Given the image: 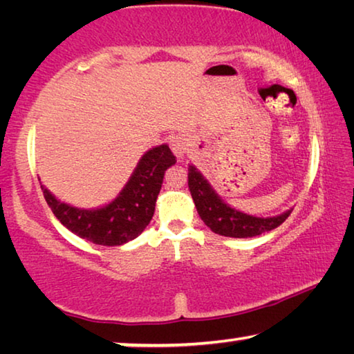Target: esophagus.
<instances>
[{
    "label": "esophagus",
    "mask_w": 354,
    "mask_h": 354,
    "mask_svg": "<svg viewBox=\"0 0 354 354\" xmlns=\"http://www.w3.org/2000/svg\"><path fill=\"white\" fill-rule=\"evenodd\" d=\"M170 147H171V151L175 153L178 158H183L184 153L187 151V139H185V137H183V136L173 137Z\"/></svg>",
    "instance_id": "34e87169"
}]
</instances>
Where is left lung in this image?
<instances>
[{"instance_id":"1","label":"left lung","mask_w":354,"mask_h":354,"mask_svg":"<svg viewBox=\"0 0 354 354\" xmlns=\"http://www.w3.org/2000/svg\"><path fill=\"white\" fill-rule=\"evenodd\" d=\"M189 189L192 198L195 201V207L198 211L205 225L211 227L215 234L225 237H256L262 232H268L284 223L292 211H287L278 217L261 218L239 212L226 205V203L215 194L214 189L209 185L205 176L189 165Z\"/></svg>"}]
</instances>
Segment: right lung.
<instances>
[{
	"instance_id": "obj_1",
	"label": "right lung",
	"mask_w": 354,
	"mask_h": 354,
	"mask_svg": "<svg viewBox=\"0 0 354 354\" xmlns=\"http://www.w3.org/2000/svg\"><path fill=\"white\" fill-rule=\"evenodd\" d=\"M175 162L176 158L169 145L149 149L142 156L133 176L117 198L95 211L65 205L41 184L40 187L53 214L71 232L97 245L117 247L142 234L151 221L164 173Z\"/></svg>"
}]
</instances>
